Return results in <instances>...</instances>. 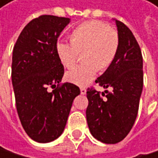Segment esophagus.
I'll return each instance as SVG.
<instances>
[{
	"label": "esophagus",
	"mask_w": 158,
	"mask_h": 158,
	"mask_svg": "<svg viewBox=\"0 0 158 158\" xmlns=\"http://www.w3.org/2000/svg\"><path fill=\"white\" fill-rule=\"evenodd\" d=\"M81 95H85L86 94V89L84 87H81Z\"/></svg>",
	"instance_id": "1"
}]
</instances>
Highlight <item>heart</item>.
<instances>
[{
  "instance_id": "1",
  "label": "heart",
  "mask_w": 158,
  "mask_h": 158,
  "mask_svg": "<svg viewBox=\"0 0 158 158\" xmlns=\"http://www.w3.org/2000/svg\"><path fill=\"white\" fill-rule=\"evenodd\" d=\"M70 42L59 40L55 51L65 68L76 63L81 52L80 65L66 74V78L75 84H87L98 70H105L112 65L119 48V38L116 30L99 21L84 22L77 25L69 34Z\"/></svg>"
}]
</instances>
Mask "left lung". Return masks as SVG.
<instances>
[{"label": "left lung", "mask_w": 158, "mask_h": 158, "mask_svg": "<svg viewBox=\"0 0 158 158\" xmlns=\"http://www.w3.org/2000/svg\"><path fill=\"white\" fill-rule=\"evenodd\" d=\"M119 48L114 62L96 80L100 93L87 89L86 118L89 130L98 140L116 144L126 137L135 121L143 88V60L140 47L131 30L116 20Z\"/></svg>", "instance_id": "1"}]
</instances>
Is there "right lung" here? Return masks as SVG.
Listing matches in <instances>:
<instances>
[{
	"label": "right lung",
	"instance_id": "right-lung-1",
	"mask_svg": "<svg viewBox=\"0 0 158 158\" xmlns=\"http://www.w3.org/2000/svg\"><path fill=\"white\" fill-rule=\"evenodd\" d=\"M69 23V18L40 16L23 29L13 48L11 77L17 112L25 133L37 142H51L62 134L73 100L81 94L77 85L60 83L64 67L55 45ZM48 88L55 89L49 92Z\"/></svg>",
	"mask_w": 158,
	"mask_h": 158
}]
</instances>
